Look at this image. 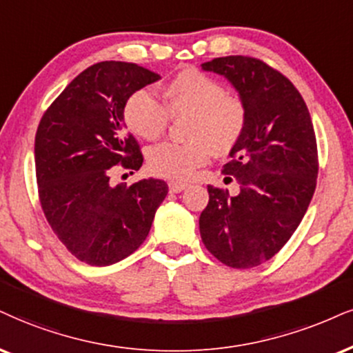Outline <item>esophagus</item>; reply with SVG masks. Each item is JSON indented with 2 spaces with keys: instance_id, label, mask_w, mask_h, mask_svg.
Returning <instances> with one entry per match:
<instances>
[{
  "instance_id": "esophagus-1",
  "label": "esophagus",
  "mask_w": 353,
  "mask_h": 353,
  "mask_svg": "<svg viewBox=\"0 0 353 353\" xmlns=\"http://www.w3.org/2000/svg\"><path fill=\"white\" fill-rule=\"evenodd\" d=\"M186 183H183V181H170L168 183V188L172 193H180V191H183L186 188Z\"/></svg>"
}]
</instances>
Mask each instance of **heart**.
<instances>
[{"mask_svg":"<svg viewBox=\"0 0 353 353\" xmlns=\"http://www.w3.org/2000/svg\"><path fill=\"white\" fill-rule=\"evenodd\" d=\"M163 98L165 106L150 91L137 90L124 104L125 124L145 141L163 136L170 116L188 114L185 134L190 141L159 143L147 154V163L155 175L186 180L208 163L212 152L224 155L232 150L245 129L243 99L196 68L178 72L163 86Z\"/></svg>","mask_w":353,"mask_h":353,"instance_id":"b5f03b06","label":"heart"}]
</instances>
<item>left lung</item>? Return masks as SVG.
Wrapping results in <instances>:
<instances>
[{"instance_id": "obj_1", "label": "left lung", "mask_w": 353, "mask_h": 353, "mask_svg": "<svg viewBox=\"0 0 353 353\" xmlns=\"http://www.w3.org/2000/svg\"><path fill=\"white\" fill-rule=\"evenodd\" d=\"M201 67L239 91L247 123L223 168L239 194L208 186L199 232L219 262L252 268L281 250L307 211L319 170L314 128L299 91L262 60L229 55Z\"/></svg>"}]
</instances>
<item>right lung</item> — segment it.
Wrapping results in <instances>:
<instances>
[{
    "mask_svg": "<svg viewBox=\"0 0 353 353\" xmlns=\"http://www.w3.org/2000/svg\"><path fill=\"white\" fill-rule=\"evenodd\" d=\"M159 78L137 63H94L39 123L34 160L42 211L67 250L88 265L106 267L136 252L168 193L155 178L130 186L110 181L116 165L130 173L142 167L141 147L125 130L124 104Z\"/></svg>",
    "mask_w": 353,
    "mask_h": 353,
    "instance_id": "add662e5",
    "label": "right lung"
}]
</instances>
